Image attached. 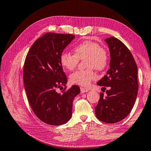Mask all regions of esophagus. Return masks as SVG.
Returning a JSON list of instances; mask_svg holds the SVG:
<instances>
[{"instance_id":"esophagus-1","label":"esophagus","mask_w":151,"mask_h":151,"mask_svg":"<svg viewBox=\"0 0 151 151\" xmlns=\"http://www.w3.org/2000/svg\"><path fill=\"white\" fill-rule=\"evenodd\" d=\"M89 90L86 89V88H84V87H81V93H85V92H87Z\"/></svg>"}]
</instances>
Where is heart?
I'll return each mask as SVG.
<instances>
[{"instance_id": "obj_1", "label": "heart", "mask_w": 151, "mask_h": 151, "mask_svg": "<svg viewBox=\"0 0 151 151\" xmlns=\"http://www.w3.org/2000/svg\"><path fill=\"white\" fill-rule=\"evenodd\" d=\"M75 54L62 52L60 56L62 66L68 70H73L79 60H84L87 69L76 70L70 75V81L83 87H88L92 81L97 78L93 68L102 70L107 66L109 55L104 47L93 40H84L74 47Z\"/></svg>"}]
</instances>
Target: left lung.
Returning a JSON list of instances; mask_svg holds the SVG:
<instances>
[{
    "instance_id": "left-lung-1",
    "label": "left lung",
    "mask_w": 151,
    "mask_h": 151,
    "mask_svg": "<svg viewBox=\"0 0 151 151\" xmlns=\"http://www.w3.org/2000/svg\"><path fill=\"white\" fill-rule=\"evenodd\" d=\"M109 47L110 69L97 84L106 86L107 96L101 92L96 115L106 123H114L127 116L136 102L138 90V67L132 53L120 40L115 37L105 40Z\"/></svg>"
}]
</instances>
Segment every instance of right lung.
Masks as SVG:
<instances>
[{
    "mask_svg": "<svg viewBox=\"0 0 151 151\" xmlns=\"http://www.w3.org/2000/svg\"><path fill=\"white\" fill-rule=\"evenodd\" d=\"M75 37L70 34H45L34 42L24 62L23 78L28 102L36 116L48 125L68 122L73 99L80 92L76 85L68 89L65 87L62 94L57 92L67 83L60 54Z\"/></svg>",
    "mask_w": 151,
    "mask_h": 151,
    "instance_id": "1",
    "label": "right lung"
}]
</instances>
